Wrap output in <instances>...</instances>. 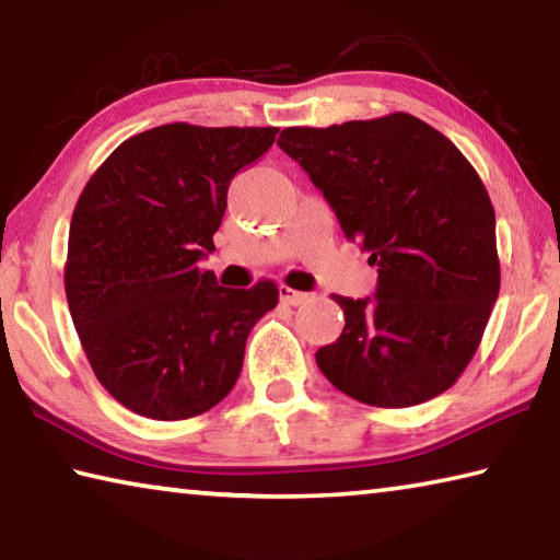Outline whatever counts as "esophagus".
Returning <instances> with one entry per match:
<instances>
[{
	"label": "esophagus",
	"instance_id": "1",
	"mask_svg": "<svg viewBox=\"0 0 560 560\" xmlns=\"http://www.w3.org/2000/svg\"><path fill=\"white\" fill-rule=\"evenodd\" d=\"M281 301L289 303V306H301V303L311 301V293L306 291H293L289 287H281Z\"/></svg>",
	"mask_w": 560,
	"mask_h": 560
}]
</instances>
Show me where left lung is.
<instances>
[{"label":"left lung","mask_w":560,"mask_h":560,"mask_svg":"<svg viewBox=\"0 0 560 560\" xmlns=\"http://www.w3.org/2000/svg\"><path fill=\"white\" fill-rule=\"evenodd\" d=\"M279 148L377 267L373 299L334 293L346 326L318 348L320 373L375 407L438 397L477 353L499 296L494 207L477 170L410 113L287 128Z\"/></svg>","instance_id":"obj_1"}]
</instances>
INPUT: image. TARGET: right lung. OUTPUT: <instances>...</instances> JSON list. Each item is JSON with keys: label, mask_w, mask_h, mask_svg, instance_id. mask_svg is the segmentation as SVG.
<instances>
[{"label": "right lung", "mask_w": 560, "mask_h": 560, "mask_svg": "<svg viewBox=\"0 0 560 560\" xmlns=\"http://www.w3.org/2000/svg\"><path fill=\"white\" fill-rule=\"evenodd\" d=\"M277 132L170 122L120 143L83 187L66 299L93 373L128 410L187 420L240 377L246 336L279 289H224L200 261L214 252L234 175Z\"/></svg>", "instance_id": "add662e5"}]
</instances>
